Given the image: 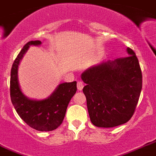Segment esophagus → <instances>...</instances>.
I'll return each mask as SVG.
<instances>
[{"label": "esophagus", "instance_id": "1", "mask_svg": "<svg viewBox=\"0 0 156 156\" xmlns=\"http://www.w3.org/2000/svg\"><path fill=\"white\" fill-rule=\"evenodd\" d=\"M83 87H84V84H83V82H81V81H78V83H77V87H78V91H82L83 88Z\"/></svg>", "mask_w": 156, "mask_h": 156}]
</instances>
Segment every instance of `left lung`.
Here are the masks:
<instances>
[{
    "label": "left lung",
    "mask_w": 156,
    "mask_h": 156,
    "mask_svg": "<svg viewBox=\"0 0 156 156\" xmlns=\"http://www.w3.org/2000/svg\"><path fill=\"white\" fill-rule=\"evenodd\" d=\"M128 56L93 65L81 75L91 123L113 128L127 123L136 109L142 87V74L135 52Z\"/></svg>",
    "instance_id": "8db88e82"
}]
</instances>
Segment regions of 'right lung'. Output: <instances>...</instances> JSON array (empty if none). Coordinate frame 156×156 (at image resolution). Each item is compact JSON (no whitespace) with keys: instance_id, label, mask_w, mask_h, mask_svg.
Masks as SVG:
<instances>
[{"instance_id":"1","label":"right lung","mask_w":156,"mask_h":156,"mask_svg":"<svg viewBox=\"0 0 156 156\" xmlns=\"http://www.w3.org/2000/svg\"><path fill=\"white\" fill-rule=\"evenodd\" d=\"M41 41H28L13 63L10 72V98L20 117L31 128L41 132L56 129L63 122L71 98L77 91V82L60 83L53 93L43 100H32L20 89L18 68L30 46H40Z\"/></svg>"}]
</instances>
